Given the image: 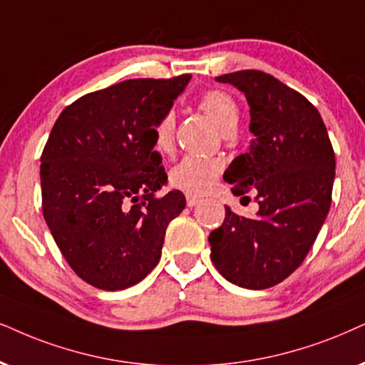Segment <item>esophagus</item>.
Here are the masks:
<instances>
[{
	"instance_id": "obj_1",
	"label": "esophagus",
	"mask_w": 365,
	"mask_h": 365,
	"mask_svg": "<svg viewBox=\"0 0 365 365\" xmlns=\"http://www.w3.org/2000/svg\"><path fill=\"white\" fill-rule=\"evenodd\" d=\"M200 200H202V198L197 197V195H187V205L188 207H195Z\"/></svg>"
}]
</instances>
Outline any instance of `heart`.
<instances>
[{
	"instance_id": "1",
	"label": "heart",
	"mask_w": 365,
	"mask_h": 365,
	"mask_svg": "<svg viewBox=\"0 0 365 365\" xmlns=\"http://www.w3.org/2000/svg\"><path fill=\"white\" fill-rule=\"evenodd\" d=\"M198 108L207 114V118L215 124L220 131L234 129L239 119V108L236 101L227 92L220 89H210L204 92L198 99ZM173 114L165 113L158 119L153 129L155 146L161 153H167L173 146ZM222 170L220 161L210 158H200L195 155H187L170 172V183L178 190L190 195H200L214 185L217 175Z\"/></svg>"
}]
</instances>
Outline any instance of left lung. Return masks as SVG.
Instances as JSON below:
<instances>
[{"label":"left lung","mask_w":365,"mask_h":365,"mask_svg":"<svg viewBox=\"0 0 365 365\" xmlns=\"http://www.w3.org/2000/svg\"><path fill=\"white\" fill-rule=\"evenodd\" d=\"M215 81L237 87L251 108L255 140L224 180L234 195L255 193L259 210L242 217L225 207L222 225L209 236L210 259L230 283L271 288L302 264L325 222L335 153L315 106L271 73L239 71Z\"/></svg>","instance_id":"1"}]
</instances>
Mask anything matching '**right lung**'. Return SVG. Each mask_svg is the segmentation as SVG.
Returning a JSON list of instances; mask_svg holds the SVG:
<instances>
[{"instance_id":"add662e5","label":"right lung","mask_w":365,"mask_h":365,"mask_svg":"<svg viewBox=\"0 0 365 365\" xmlns=\"http://www.w3.org/2000/svg\"><path fill=\"white\" fill-rule=\"evenodd\" d=\"M129 79L62 110L41 153V210L68 266L116 292L158 264L167 225L185 209L167 183L153 129L190 81Z\"/></svg>"}]
</instances>
